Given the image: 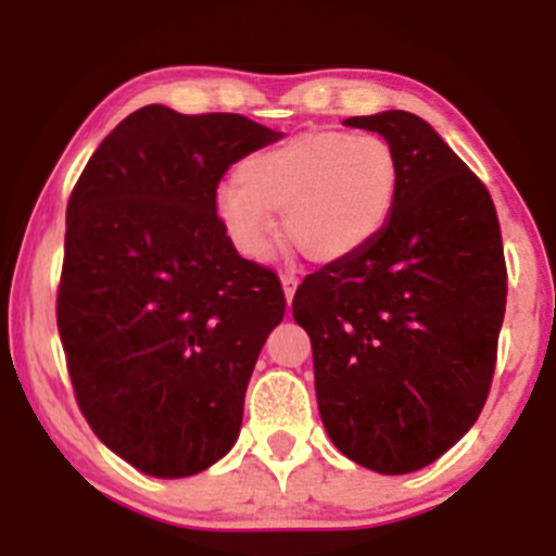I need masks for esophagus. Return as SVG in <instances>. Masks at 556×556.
Returning <instances> with one entry per match:
<instances>
[{
    "label": "esophagus",
    "instance_id": "obj_1",
    "mask_svg": "<svg viewBox=\"0 0 556 556\" xmlns=\"http://www.w3.org/2000/svg\"><path fill=\"white\" fill-rule=\"evenodd\" d=\"M279 279H282L285 298H288V303H290V301H292V295H295V290H298V277H295V274L285 271V274H279Z\"/></svg>",
    "mask_w": 556,
    "mask_h": 556
}]
</instances>
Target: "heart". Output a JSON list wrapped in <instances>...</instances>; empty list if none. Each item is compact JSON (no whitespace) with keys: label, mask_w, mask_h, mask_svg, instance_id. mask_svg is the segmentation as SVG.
<instances>
[{"label":"heart","mask_w":556,"mask_h":556,"mask_svg":"<svg viewBox=\"0 0 556 556\" xmlns=\"http://www.w3.org/2000/svg\"><path fill=\"white\" fill-rule=\"evenodd\" d=\"M401 192V161L377 134L303 131L255 152L216 194V213L235 248L264 258L271 216L282 235L319 264L351 258L380 237Z\"/></svg>","instance_id":"b5f03b06"}]
</instances>
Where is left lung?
<instances>
[{"label": "left lung", "instance_id": "left-lung-1", "mask_svg": "<svg viewBox=\"0 0 556 556\" xmlns=\"http://www.w3.org/2000/svg\"><path fill=\"white\" fill-rule=\"evenodd\" d=\"M377 131L401 161L388 227L292 298L308 332L321 422L348 459L406 475L443 456L491 393L506 308L502 229L488 189L419 115L388 110Z\"/></svg>", "mask_w": 556, "mask_h": 556}]
</instances>
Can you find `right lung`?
Masks as SVG:
<instances>
[{
	"label": "right lung",
	"mask_w": 556,
	"mask_h": 556,
	"mask_svg": "<svg viewBox=\"0 0 556 556\" xmlns=\"http://www.w3.org/2000/svg\"><path fill=\"white\" fill-rule=\"evenodd\" d=\"M279 134L237 113L148 105L102 139L65 213L58 329L76 404L152 478L235 446L245 390L285 292L237 253L216 213L231 163Z\"/></svg>",
	"instance_id": "right-lung-1"
}]
</instances>
